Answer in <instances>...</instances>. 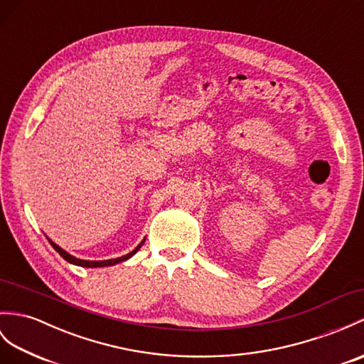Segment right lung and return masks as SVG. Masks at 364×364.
Here are the masks:
<instances>
[{
  "mask_svg": "<svg viewBox=\"0 0 364 364\" xmlns=\"http://www.w3.org/2000/svg\"><path fill=\"white\" fill-rule=\"evenodd\" d=\"M48 240H49V243L53 245V248L58 252V255H60L66 262H70V264H73V265H77V267H85V268H102V267H112V265H116V264H121V262H124V260H127V259H130L132 256H134L136 255V251L142 247V243L146 242V239H144L136 248H134L133 251H130L129 255H125V256H121V257H116V259H107V260H85V259H77V257H74L73 255H70V252L68 251H65L63 248H60L58 247L57 243H54L53 240H50L49 237H48Z\"/></svg>",
  "mask_w": 364,
  "mask_h": 364,
  "instance_id": "obj_1",
  "label": "right lung"
}]
</instances>
